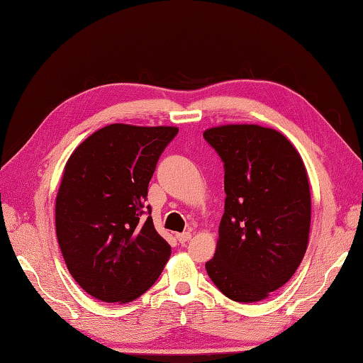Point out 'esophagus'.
<instances>
[{"instance_id":"esophagus-1","label":"esophagus","mask_w":363,"mask_h":363,"mask_svg":"<svg viewBox=\"0 0 363 363\" xmlns=\"http://www.w3.org/2000/svg\"><path fill=\"white\" fill-rule=\"evenodd\" d=\"M176 238L179 243H186L191 238V233H189V230L187 233H179V234H176Z\"/></svg>"}]
</instances>
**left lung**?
Wrapping results in <instances>:
<instances>
[{
	"mask_svg": "<svg viewBox=\"0 0 363 363\" xmlns=\"http://www.w3.org/2000/svg\"><path fill=\"white\" fill-rule=\"evenodd\" d=\"M225 167V213L207 274L223 295L256 303L281 289L303 260L311 230V189L287 137L259 125L207 129Z\"/></svg>",
	"mask_w": 363,
	"mask_h": 363,
	"instance_id": "8db88e82",
	"label": "left lung"
}]
</instances>
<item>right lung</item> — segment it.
Masks as SVG:
<instances>
[{
    "mask_svg": "<svg viewBox=\"0 0 363 363\" xmlns=\"http://www.w3.org/2000/svg\"><path fill=\"white\" fill-rule=\"evenodd\" d=\"M177 130L115 123L87 137L67 162L56 198L57 242L73 279L104 303L143 295L172 254L145 201Z\"/></svg>",
    "mask_w": 363,
    "mask_h": 363,
    "instance_id": "add662e5",
    "label": "right lung"
}]
</instances>
